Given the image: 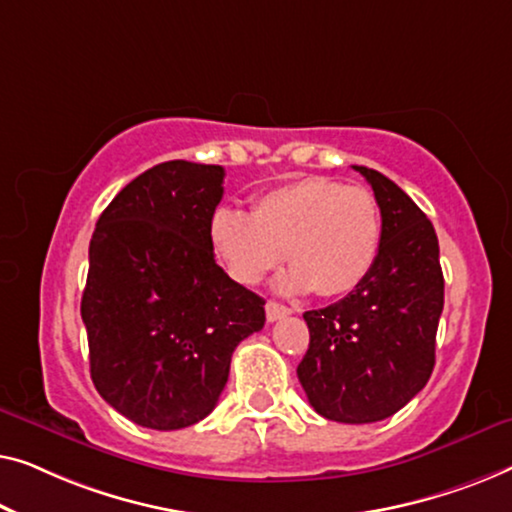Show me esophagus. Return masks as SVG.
Returning a JSON list of instances; mask_svg holds the SVG:
<instances>
[{"label":"esophagus","mask_w":512,"mask_h":512,"mask_svg":"<svg viewBox=\"0 0 512 512\" xmlns=\"http://www.w3.org/2000/svg\"><path fill=\"white\" fill-rule=\"evenodd\" d=\"M290 313H292L290 306L278 304V301H266V320H269V322H276V320L285 318V315H290Z\"/></svg>","instance_id":"1"}]
</instances>
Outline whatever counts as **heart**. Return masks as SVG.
Masks as SVG:
<instances>
[{
  "label": "heart",
  "mask_w": 512,
  "mask_h": 512,
  "mask_svg": "<svg viewBox=\"0 0 512 512\" xmlns=\"http://www.w3.org/2000/svg\"><path fill=\"white\" fill-rule=\"evenodd\" d=\"M383 241V218L371 190L308 176L259 194L250 215L215 208L208 243L229 278L257 285L285 255L292 269L280 290L343 297L369 276Z\"/></svg>",
  "instance_id": "b5f03b06"
}]
</instances>
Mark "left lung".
<instances>
[{
	"instance_id": "obj_1",
	"label": "left lung",
	"mask_w": 512,
	"mask_h": 512,
	"mask_svg": "<svg viewBox=\"0 0 512 512\" xmlns=\"http://www.w3.org/2000/svg\"><path fill=\"white\" fill-rule=\"evenodd\" d=\"M355 171L380 206V253L357 290L304 313L311 343L297 376L322 417L366 424L394 415L427 385L445 283L434 225L420 206L380 171Z\"/></svg>"
}]
</instances>
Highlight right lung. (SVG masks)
I'll use <instances>...</instances> for the list:
<instances>
[{"label": "right lung", "mask_w": 512, "mask_h": 512, "mask_svg": "<svg viewBox=\"0 0 512 512\" xmlns=\"http://www.w3.org/2000/svg\"><path fill=\"white\" fill-rule=\"evenodd\" d=\"M222 181L218 164H157L115 194L92 234L81 299L90 376L141 427L204 420L236 345L264 327L266 301L234 283L208 243Z\"/></svg>", "instance_id": "add662e5"}]
</instances>
